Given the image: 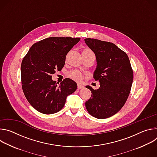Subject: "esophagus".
Masks as SVG:
<instances>
[{"mask_svg": "<svg viewBox=\"0 0 157 157\" xmlns=\"http://www.w3.org/2000/svg\"><path fill=\"white\" fill-rule=\"evenodd\" d=\"M84 87V86L80 83H78V89H82Z\"/></svg>", "mask_w": 157, "mask_h": 157, "instance_id": "1", "label": "esophagus"}]
</instances>
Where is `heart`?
Listing matches in <instances>:
<instances>
[{
    "mask_svg": "<svg viewBox=\"0 0 157 157\" xmlns=\"http://www.w3.org/2000/svg\"><path fill=\"white\" fill-rule=\"evenodd\" d=\"M82 52H84V53H92V54H94V53H93V52H92L91 50H89V49H85ZM69 76H70L71 78H72V79H75V80H76V81H78V80H79V79H81V74H80V73H79V71H73L70 72V73H69Z\"/></svg>",
    "mask_w": 157,
    "mask_h": 157,
    "instance_id": "obj_1",
    "label": "heart"
}]
</instances>
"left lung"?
<instances>
[{"label":"left lung","mask_w":157,"mask_h":157,"mask_svg":"<svg viewBox=\"0 0 157 157\" xmlns=\"http://www.w3.org/2000/svg\"><path fill=\"white\" fill-rule=\"evenodd\" d=\"M84 41L96 55L93 78L100 83L98 89L86 86L92 93L86 107L96 118H108L122 109L130 94L133 82L130 62L127 55L113 43L94 38Z\"/></svg>","instance_id":"left-lung-1"}]
</instances>
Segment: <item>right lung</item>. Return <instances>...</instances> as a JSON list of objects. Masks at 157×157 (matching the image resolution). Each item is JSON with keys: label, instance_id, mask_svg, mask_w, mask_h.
Wrapping results in <instances>:
<instances>
[{"label": "right lung", "instance_id": "add662e5", "mask_svg": "<svg viewBox=\"0 0 157 157\" xmlns=\"http://www.w3.org/2000/svg\"><path fill=\"white\" fill-rule=\"evenodd\" d=\"M80 38L50 37L32 46L21 64V79L24 95L30 105L44 114L63 109L67 96L77 89V84L66 78L60 84L52 79L56 70H61L66 56Z\"/></svg>", "mask_w": 157, "mask_h": 157}]
</instances>
